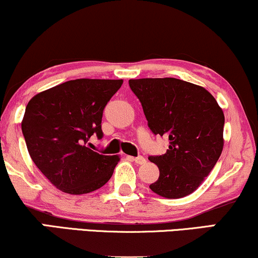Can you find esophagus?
Listing matches in <instances>:
<instances>
[{"instance_id":"esophagus-1","label":"esophagus","mask_w":258,"mask_h":258,"mask_svg":"<svg viewBox=\"0 0 258 258\" xmlns=\"http://www.w3.org/2000/svg\"><path fill=\"white\" fill-rule=\"evenodd\" d=\"M133 161H135L136 163L137 164H144L145 162H147V160L144 159V157L143 156H138V157H135V159H132Z\"/></svg>"}]
</instances>
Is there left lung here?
Returning a JSON list of instances; mask_svg holds the SVG:
<instances>
[{"label":"left lung","instance_id":"8db88e82","mask_svg":"<svg viewBox=\"0 0 258 258\" xmlns=\"http://www.w3.org/2000/svg\"><path fill=\"white\" fill-rule=\"evenodd\" d=\"M128 84L151 132L169 141L166 154L149 156L160 169L150 188L166 198L187 196L209 175L222 153V109L206 89L184 80L144 78Z\"/></svg>","mask_w":258,"mask_h":258}]
</instances>
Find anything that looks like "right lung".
Instances as JSON below:
<instances>
[{
	"instance_id": "1",
	"label": "right lung",
	"mask_w": 258,
	"mask_h": 258,
	"mask_svg": "<svg viewBox=\"0 0 258 258\" xmlns=\"http://www.w3.org/2000/svg\"><path fill=\"white\" fill-rule=\"evenodd\" d=\"M122 79H76L39 92L25 109L21 130L33 162L55 187L70 195L98 190L119 156L86 147L92 135L103 137L102 116Z\"/></svg>"
}]
</instances>
